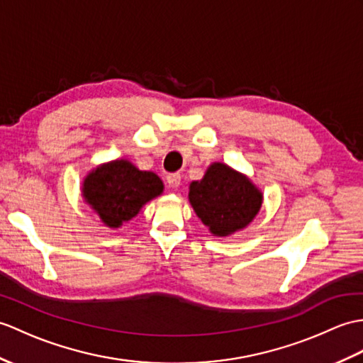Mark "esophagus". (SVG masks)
Returning <instances> with one entry per match:
<instances>
[{"label": "esophagus", "instance_id": "1", "mask_svg": "<svg viewBox=\"0 0 363 363\" xmlns=\"http://www.w3.org/2000/svg\"><path fill=\"white\" fill-rule=\"evenodd\" d=\"M167 184L170 189H178L181 185V174L179 173H172L167 176Z\"/></svg>", "mask_w": 363, "mask_h": 363}]
</instances>
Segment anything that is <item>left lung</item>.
<instances>
[{
	"label": "left lung",
	"mask_w": 363,
	"mask_h": 363,
	"mask_svg": "<svg viewBox=\"0 0 363 363\" xmlns=\"http://www.w3.org/2000/svg\"><path fill=\"white\" fill-rule=\"evenodd\" d=\"M189 199L210 232L227 237L254 220L263 195L246 176L216 162L208 167L204 178L190 184Z\"/></svg>",
	"instance_id": "left-lung-1"
}]
</instances>
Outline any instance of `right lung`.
I'll return each mask as SVG.
<instances>
[{
  "label": "right lung",
  "mask_w": 363,
  "mask_h": 363,
  "mask_svg": "<svg viewBox=\"0 0 363 363\" xmlns=\"http://www.w3.org/2000/svg\"><path fill=\"white\" fill-rule=\"evenodd\" d=\"M162 181L140 172L128 161H113L92 170L83 182V196L108 227H119L139 213L143 204L159 196Z\"/></svg>",
  "instance_id": "right-lung-1"
}]
</instances>
